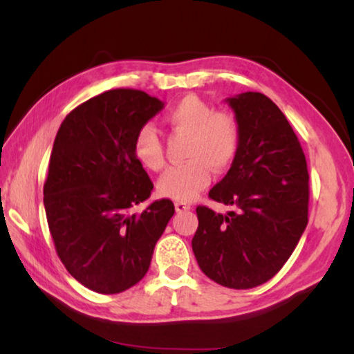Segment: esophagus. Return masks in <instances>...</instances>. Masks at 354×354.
<instances>
[{
    "label": "esophagus",
    "instance_id": "1",
    "mask_svg": "<svg viewBox=\"0 0 354 354\" xmlns=\"http://www.w3.org/2000/svg\"><path fill=\"white\" fill-rule=\"evenodd\" d=\"M190 205H188V203H183V201H177L176 203V211L177 212H183V211H188L190 209Z\"/></svg>",
    "mask_w": 354,
    "mask_h": 354
}]
</instances>
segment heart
<instances>
[{
    "label": "heart",
    "instance_id": "b5f03b06",
    "mask_svg": "<svg viewBox=\"0 0 354 354\" xmlns=\"http://www.w3.org/2000/svg\"><path fill=\"white\" fill-rule=\"evenodd\" d=\"M174 133L187 135L183 156L188 161L167 169L159 178L161 195L177 201L195 200L211 180V166L222 172L234 162L240 148L239 120L227 111H214L196 96H185L166 113ZM135 156L145 167H164L161 135L153 125H143L133 143Z\"/></svg>",
    "mask_w": 354,
    "mask_h": 354
}]
</instances>
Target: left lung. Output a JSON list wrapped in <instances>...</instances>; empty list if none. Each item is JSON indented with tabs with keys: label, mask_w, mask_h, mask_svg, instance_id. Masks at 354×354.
<instances>
[{
	"label": "left lung",
	"mask_w": 354,
	"mask_h": 354,
	"mask_svg": "<svg viewBox=\"0 0 354 354\" xmlns=\"http://www.w3.org/2000/svg\"><path fill=\"white\" fill-rule=\"evenodd\" d=\"M225 103L240 125V148L209 198L235 211L198 206L192 248L211 280L246 290L272 279L308 225L306 158L282 111L268 96L246 91Z\"/></svg>",
	"instance_id": "8db88e82"
}]
</instances>
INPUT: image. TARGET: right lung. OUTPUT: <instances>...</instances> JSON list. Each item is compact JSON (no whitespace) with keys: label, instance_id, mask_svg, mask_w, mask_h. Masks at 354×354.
I'll return each instance as SVG.
<instances>
[{"label":"right lung","instance_id":"add662e5","mask_svg":"<svg viewBox=\"0 0 354 354\" xmlns=\"http://www.w3.org/2000/svg\"><path fill=\"white\" fill-rule=\"evenodd\" d=\"M162 108L145 91L109 90L77 106L57 130L43 187L48 227L69 274L96 293H120L145 277L176 212L171 200L132 212L153 190L135 137Z\"/></svg>","mask_w":354,"mask_h":354}]
</instances>
